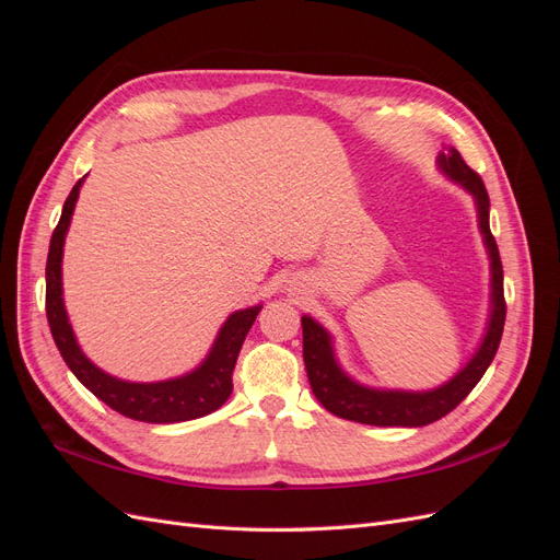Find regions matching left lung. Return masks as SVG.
<instances>
[{"label": "left lung", "mask_w": 560, "mask_h": 560, "mask_svg": "<svg viewBox=\"0 0 560 560\" xmlns=\"http://www.w3.org/2000/svg\"><path fill=\"white\" fill-rule=\"evenodd\" d=\"M439 165L444 167V173L448 177L460 182L467 191H471L474 200H477L479 226L490 254V270H493V315H490L486 338L479 352L474 354V360L451 383L432 389V393H383V389H369L352 383L343 371L338 369L334 360L329 334L322 329L315 319L301 317L303 362H306L313 395L319 399V404L325 406L327 411H331L338 418L364 422V425H376V428L430 425V422L451 413L455 406L471 393L474 385L481 381V376L486 374V369L490 366V362H493L495 352L500 348L504 317H506V303H504V287H502L500 252L488 224V210H490L488 191L479 173L471 171V167L465 163L460 151L451 149L448 154H442Z\"/></svg>", "instance_id": "8db88e82"}]
</instances>
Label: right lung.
<instances>
[{"label": "right lung", "mask_w": 560, "mask_h": 560, "mask_svg": "<svg viewBox=\"0 0 560 560\" xmlns=\"http://www.w3.org/2000/svg\"><path fill=\"white\" fill-rule=\"evenodd\" d=\"M79 186L81 179L74 184V189L65 200L60 222L54 229V235H50L46 259V317L65 364L72 369V374L86 385L97 399H103L109 409L132 420L182 422L217 411L231 395L235 360H238L245 336L254 325V319H257L261 306L233 313L226 319L222 331H219L208 360L189 376L163 383H126L107 376L105 371H100L86 354L79 350L62 303V245L67 226H70V219L74 212Z\"/></svg>", "instance_id": "add662e5"}]
</instances>
